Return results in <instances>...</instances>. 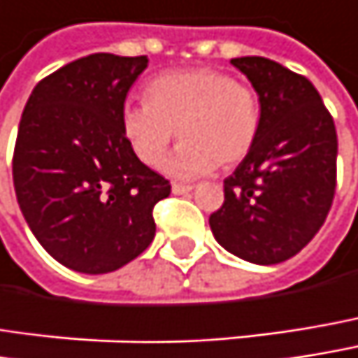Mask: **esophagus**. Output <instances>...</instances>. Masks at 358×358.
Instances as JSON below:
<instances>
[{
  "label": "esophagus",
  "instance_id": "34e87169",
  "mask_svg": "<svg viewBox=\"0 0 358 358\" xmlns=\"http://www.w3.org/2000/svg\"><path fill=\"white\" fill-rule=\"evenodd\" d=\"M190 190H192V186H188V184H178V182L172 184V192H174V194H186V192H190Z\"/></svg>",
  "mask_w": 358,
  "mask_h": 358
}]
</instances>
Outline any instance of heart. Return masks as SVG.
<instances>
[{
  "instance_id": "1",
  "label": "heart",
  "mask_w": 358,
  "mask_h": 358,
  "mask_svg": "<svg viewBox=\"0 0 358 358\" xmlns=\"http://www.w3.org/2000/svg\"><path fill=\"white\" fill-rule=\"evenodd\" d=\"M260 124L258 94L211 67L162 73L147 83L145 102L120 108V133L149 168L162 162L178 135L182 143L164 162V170L176 178L238 166L256 145Z\"/></svg>"
}]
</instances>
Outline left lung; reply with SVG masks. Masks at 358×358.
I'll use <instances>...</instances> for the list:
<instances>
[{
    "instance_id": "1",
    "label": "left lung",
    "mask_w": 358,
    "mask_h": 358,
    "mask_svg": "<svg viewBox=\"0 0 358 358\" xmlns=\"http://www.w3.org/2000/svg\"><path fill=\"white\" fill-rule=\"evenodd\" d=\"M258 94L262 124L254 149L225 178L209 217L213 236L252 264H278L311 242L336 188L338 139L308 78L264 57L231 59Z\"/></svg>"
}]
</instances>
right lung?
<instances>
[{
	"instance_id": "add662e5",
	"label": "right lung",
	"mask_w": 358,
	"mask_h": 358,
	"mask_svg": "<svg viewBox=\"0 0 358 358\" xmlns=\"http://www.w3.org/2000/svg\"><path fill=\"white\" fill-rule=\"evenodd\" d=\"M143 57L94 52L36 83L17 127L14 188L30 231L63 266L104 275L155 236L153 207L170 182L120 133V108Z\"/></svg>"
}]
</instances>
